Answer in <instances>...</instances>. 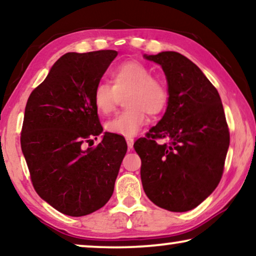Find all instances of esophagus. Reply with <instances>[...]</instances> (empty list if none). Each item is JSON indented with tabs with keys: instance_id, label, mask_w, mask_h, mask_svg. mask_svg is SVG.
<instances>
[{
	"instance_id": "esophagus-1",
	"label": "esophagus",
	"mask_w": 256,
	"mask_h": 256,
	"mask_svg": "<svg viewBox=\"0 0 256 256\" xmlns=\"http://www.w3.org/2000/svg\"><path fill=\"white\" fill-rule=\"evenodd\" d=\"M126 141H127V146L129 149L132 148V146H134V140H132V138H126Z\"/></svg>"
}]
</instances>
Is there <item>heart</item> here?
<instances>
[{
	"mask_svg": "<svg viewBox=\"0 0 256 256\" xmlns=\"http://www.w3.org/2000/svg\"><path fill=\"white\" fill-rule=\"evenodd\" d=\"M112 85L98 82L93 90V104L101 114L114 110L118 96L126 92L128 108L104 124L112 134L132 138L146 122V112L155 115L166 106L168 90L158 79L152 78L148 66L136 60L124 62L110 72Z\"/></svg>",
	"mask_w": 256,
	"mask_h": 256,
	"instance_id": "heart-1",
	"label": "heart"
}]
</instances>
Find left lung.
I'll return each mask as SVG.
<instances>
[{"instance_id": "1", "label": "left lung", "mask_w": 256, "mask_h": 256, "mask_svg": "<svg viewBox=\"0 0 256 256\" xmlns=\"http://www.w3.org/2000/svg\"><path fill=\"white\" fill-rule=\"evenodd\" d=\"M160 65L168 82L163 118L138 138L143 190L171 212L197 208L218 186L230 146V132L218 90L190 59L174 51L144 54ZM156 138H168L158 145Z\"/></svg>"}]
</instances>
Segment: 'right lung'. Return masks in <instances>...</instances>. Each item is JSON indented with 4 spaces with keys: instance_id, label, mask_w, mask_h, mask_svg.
Returning a JSON list of instances; mask_svg holds the SVG:
<instances>
[{
    "instance_id": "right-lung-1",
    "label": "right lung",
    "mask_w": 256,
    "mask_h": 256,
    "mask_svg": "<svg viewBox=\"0 0 256 256\" xmlns=\"http://www.w3.org/2000/svg\"><path fill=\"white\" fill-rule=\"evenodd\" d=\"M118 56L101 50L62 56L26 106L20 146L40 197L57 211L82 216L110 200L127 143L104 132L93 90Z\"/></svg>"
}]
</instances>
